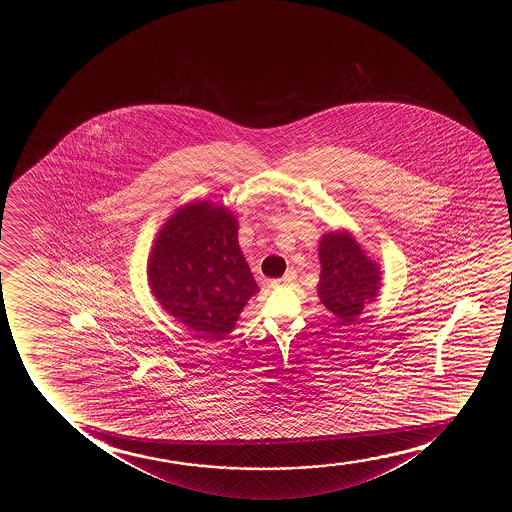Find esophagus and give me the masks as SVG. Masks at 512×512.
I'll return each instance as SVG.
<instances>
[{
	"mask_svg": "<svg viewBox=\"0 0 512 512\" xmlns=\"http://www.w3.org/2000/svg\"><path fill=\"white\" fill-rule=\"evenodd\" d=\"M295 278H297V276H295V273H292V271H288V273L285 274L283 278H280V280H274L273 283H271V285H273V287H285V285H288V283H294Z\"/></svg>",
	"mask_w": 512,
	"mask_h": 512,
	"instance_id": "1",
	"label": "esophagus"
}]
</instances>
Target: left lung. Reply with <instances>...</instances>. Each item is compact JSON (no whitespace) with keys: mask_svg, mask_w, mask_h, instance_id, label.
<instances>
[{"mask_svg":"<svg viewBox=\"0 0 512 512\" xmlns=\"http://www.w3.org/2000/svg\"><path fill=\"white\" fill-rule=\"evenodd\" d=\"M322 264L318 297L343 323H350L378 297L381 269L372 260L355 236L346 229L323 234L318 246Z\"/></svg>","mask_w":512,"mask_h":512,"instance_id":"left-lung-1","label":"left lung"}]
</instances>
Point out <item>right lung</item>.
Wrapping results in <instances>:
<instances>
[{
    "instance_id": "1",
    "label": "right lung",
    "mask_w": 512,
    "mask_h": 512,
    "mask_svg": "<svg viewBox=\"0 0 512 512\" xmlns=\"http://www.w3.org/2000/svg\"><path fill=\"white\" fill-rule=\"evenodd\" d=\"M238 229L224 204L192 201L157 232L148 285L162 309L196 337L224 339L259 292L239 248Z\"/></svg>"
}]
</instances>
